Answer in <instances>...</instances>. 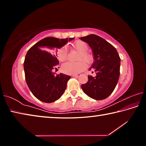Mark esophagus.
I'll list each match as a JSON object with an SVG mask.
<instances>
[{
	"label": "esophagus",
	"instance_id": "1",
	"mask_svg": "<svg viewBox=\"0 0 146 146\" xmlns=\"http://www.w3.org/2000/svg\"><path fill=\"white\" fill-rule=\"evenodd\" d=\"M80 75H81V74L77 73V74H75V75H73L72 76H73V77H76V78H78V77H79V76H80Z\"/></svg>",
	"mask_w": 146,
	"mask_h": 146
}]
</instances>
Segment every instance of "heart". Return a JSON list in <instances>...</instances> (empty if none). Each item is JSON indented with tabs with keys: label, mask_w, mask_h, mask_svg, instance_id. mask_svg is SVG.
<instances>
[{
	"label": "heart",
	"mask_w": 146,
	"mask_h": 146,
	"mask_svg": "<svg viewBox=\"0 0 146 146\" xmlns=\"http://www.w3.org/2000/svg\"><path fill=\"white\" fill-rule=\"evenodd\" d=\"M73 47L76 51H79L78 60H80L76 62H67L62 66V71L64 73L68 75H75L82 71L86 68V63H90L92 60V55L88 52V46L84 42L78 40L73 44ZM57 57L60 61L66 60L68 58V49L66 47H62L57 51ZM84 61H83V60Z\"/></svg>",
	"instance_id": "b5f03b06"
}]
</instances>
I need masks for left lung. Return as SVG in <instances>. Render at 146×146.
I'll return each instance as SVG.
<instances>
[{
  "label": "left lung",
  "instance_id": "8db88e82",
  "mask_svg": "<svg viewBox=\"0 0 146 146\" xmlns=\"http://www.w3.org/2000/svg\"><path fill=\"white\" fill-rule=\"evenodd\" d=\"M87 42L93 51V69L96 76H88L87 83L81 86L88 97L95 100H103L114 91L120 76V58L117 49L105 39L91 34L80 38Z\"/></svg>",
  "mask_w": 146,
  "mask_h": 146
}]
</instances>
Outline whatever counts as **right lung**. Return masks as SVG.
Here are the masks:
<instances>
[{
  "instance_id": "1",
  "label": "right lung",
  "mask_w": 146,
  "mask_h": 146,
  "mask_svg": "<svg viewBox=\"0 0 146 146\" xmlns=\"http://www.w3.org/2000/svg\"><path fill=\"white\" fill-rule=\"evenodd\" d=\"M73 38H44L27 52L24 62L27 85L35 97L42 102H55L65 91L71 76L62 73L55 75L52 72L59 62L51 49L60 48Z\"/></svg>"
}]
</instances>
